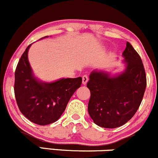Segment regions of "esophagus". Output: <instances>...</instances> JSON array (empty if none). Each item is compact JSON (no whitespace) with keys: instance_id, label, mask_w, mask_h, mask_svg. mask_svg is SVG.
<instances>
[{"instance_id":"34e87169","label":"esophagus","mask_w":158,"mask_h":158,"mask_svg":"<svg viewBox=\"0 0 158 158\" xmlns=\"http://www.w3.org/2000/svg\"><path fill=\"white\" fill-rule=\"evenodd\" d=\"M88 81V76L87 75H85L82 76V84L83 85H85L87 84Z\"/></svg>"}]
</instances>
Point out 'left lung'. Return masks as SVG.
I'll use <instances>...</instances> for the list:
<instances>
[{
    "instance_id": "obj_1",
    "label": "left lung",
    "mask_w": 158,
    "mask_h": 158,
    "mask_svg": "<svg viewBox=\"0 0 158 158\" xmlns=\"http://www.w3.org/2000/svg\"><path fill=\"white\" fill-rule=\"evenodd\" d=\"M125 70L112 76L94 70L87 87L91 91L88 113L97 125L121 127L136 112L146 88V75L141 58L130 43L122 53Z\"/></svg>"
}]
</instances>
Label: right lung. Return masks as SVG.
Returning a JSON list of instances; mask_svg holds the SVG:
<instances>
[{
  "label": "right lung",
  "instance_id": "right-lung-1",
  "mask_svg": "<svg viewBox=\"0 0 158 158\" xmlns=\"http://www.w3.org/2000/svg\"><path fill=\"white\" fill-rule=\"evenodd\" d=\"M31 46L22 54L15 69V97L19 109L28 120L46 125L60 118L82 79L64 78L50 83L41 82L34 76L27 58Z\"/></svg>",
  "mask_w": 158,
  "mask_h": 158
}]
</instances>
